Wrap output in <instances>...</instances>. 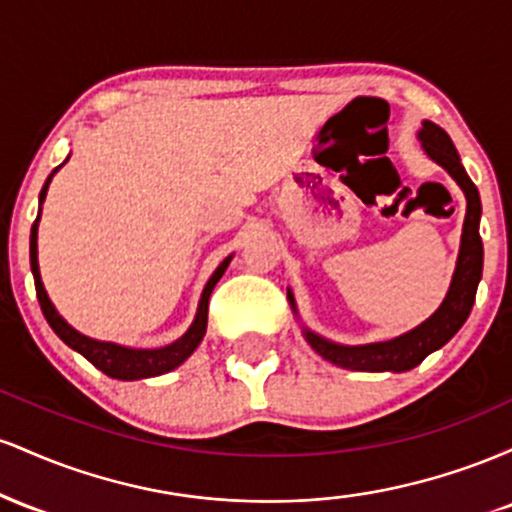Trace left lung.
Wrapping results in <instances>:
<instances>
[{"mask_svg": "<svg viewBox=\"0 0 512 512\" xmlns=\"http://www.w3.org/2000/svg\"><path fill=\"white\" fill-rule=\"evenodd\" d=\"M419 142L421 149L431 161H436L440 168L448 170L452 180L460 185L467 199V214H464L462 223V238H460V252H457L455 272H452L450 289L445 293L443 303L428 320L416 325L414 330L399 334L395 339L387 342H373V344H337L332 339L320 337V334L308 330L303 325V337L325 361L334 363V366L346 370H361V373H404L419 366L421 361L440 346L448 344L455 337L457 330L464 325L469 313H472L474 296H477V286L481 281V269H484V245H481L479 236V221H481V199L479 190L474 182L469 180L467 170L460 163L455 144L448 137L443 127L436 122L424 120L419 129ZM293 315L298 317L296 298H293L291 289L286 291Z\"/></svg>", "mask_w": 512, "mask_h": 512, "instance_id": "obj_1", "label": "left lung"}]
</instances>
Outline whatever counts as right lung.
I'll use <instances>...</instances> for the list:
<instances>
[{
  "instance_id": "obj_1",
  "label": "right lung",
  "mask_w": 512,
  "mask_h": 512,
  "mask_svg": "<svg viewBox=\"0 0 512 512\" xmlns=\"http://www.w3.org/2000/svg\"><path fill=\"white\" fill-rule=\"evenodd\" d=\"M67 161H69V156H67ZM67 161H64V163H67ZM64 163H62V166H64ZM62 166H57L55 170H52V173L48 175V180H45L43 190H40V207H43L45 195H48L52 175H55ZM38 223H40V211H38V219H35L33 228H31V272H33V279H35V293H38L40 310H43L48 325L52 327V330H55L57 337H60L62 342L69 346V349L79 351V354L88 358L93 366H96L98 370H103L105 375H110V378H115V380L156 378V375L170 373V370L182 366L187 358L195 354L197 346L202 344L204 332H207L209 296H211V291H214V286L219 284L223 272L228 269V264H231L233 255H228L226 260H223L219 267H216V272L209 276L207 286H204V291H202V298H199L195 320H192V325L187 327V332L182 334L180 339H175V342L168 344V346H158V349H132V346H122V344H115V342H101V339L86 337V334L74 330V327L69 325V322L64 320L60 313H57L55 303L50 301L48 291H45V286H43V279H40Z\"/></svg>"
}]
</instances>
